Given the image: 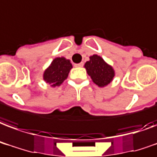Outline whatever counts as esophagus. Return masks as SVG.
Returning <instances> with one entry per match:
<instances>
[{
    "label": "esophagus",
    "instance_id": "34e87169",
    "mask_svg": "<svg viewBox=\"0 0 157 157\" xmlns=\"http://www.w3.org/2000/svg\"><path fill=\"white\" fill-rule=\"evenodd\" d=\"M74 66H75V67H78V68H81V67H83V62H81V63H75V64H74Z\"/></svg>",
    "mask_w": 157,
    "mask_h": 157
}]
</instances>
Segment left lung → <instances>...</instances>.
I'll return each mask as SVG.
<instances>
[{"instance_id": "8db88e82", "label": "left lung", "mask_w": 157, "mask_h": 157, "mask_svg": "<svg viewBox=\"0 0 157 157\" xmlns=\"http://www.w3.org/2000/svg\"><path fill=\"white\" fill-rule=\"evenodd\" d=\"M84 68L96 85L100 88L108 86L115 77V70L101 56L91 55L89 60L84 64Z\"/></svg>"}]
</instances>
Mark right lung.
Wrapping results in <instances>:
<instances>
[{
  "label": "right lung",
  "instance_id": "obj_1",
  "mask_svg": "<svg viewBox=\"0 0 157 157\" xmlns=\"http://www.w3.org/2000/svg\"><path fill=\"white\" fill-rule=\"evenodd\" d=\"M73 68L69 59L64 57H57L52 61L43 74V79L50 87L60 86L69 76V71Z\"/></svg>",
  "mask_w": 157,
  "mask_h": 157
}]
</instances>
